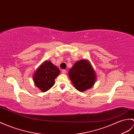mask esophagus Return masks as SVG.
<instances>
[{
	"mask_svg": "<svg viewBox=\"0 0 134 134\" xmlns=\"http://www.w3.org/2000/svg\"><path fill=\"white\" fill-rule=\"evenodd\" d=\"M62 73L63 74H66L67 73V71L66 70H62Z\"/></svg>",
	"mask_w": 134,
	"mask_h": 134,
	"instance_id": "obj_1",
	"label": "esophagus"
}]
</instances>
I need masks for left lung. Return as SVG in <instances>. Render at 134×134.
Masks as SVG:
<instances>
[{
    "label": "left lung",
    "instance_id": "8db88e82",
    "mask_svg": "<svg viewBox=\"0 0 134 134\" xmlns=\"http://www.w3.org/2000/svg\"><path fill=\"white\" fill-rule=\"evenodd\" d=\"M74 87L80 92L91 88L96 79L95 71L91 63L87 59L76 62L68 72Z\"/></svg>",
    "mask_w": 134,
    "mask_h": 134
}]
</instances>
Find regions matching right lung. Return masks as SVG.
Wrapping results in <instances>:
<instances>
[{
	"instance_id": "obj_1",
	"label": "right lung",
	"mask_w": 134,
	"mask_h": 134,
	"mask_svg": "<svg viewBox=\"0 0 134 134\" xmlns=\"http://www.w3.org/2000/svg\"><path fill=\"white\" fill-rule=\"evenodd\" d=\"M59 74L60 70L57 66L46 60L34 72L33 81L42 92H46L54 85L55 79Z\"/></svg>"
}]
</instances>
